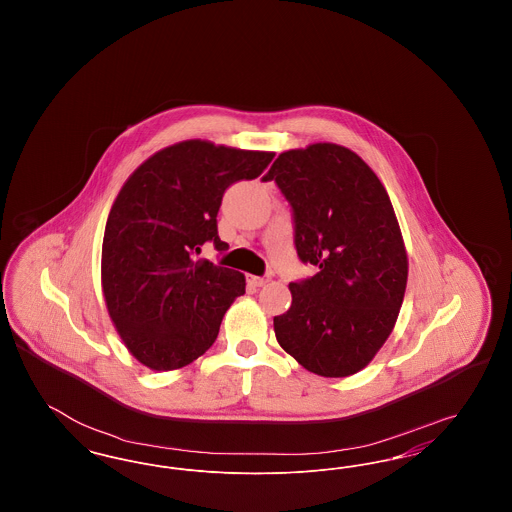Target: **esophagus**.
Returning <instances> with one entry per match:
<instances>
[{
	"instance_id": "34e87169",
	"label": "esophagus",
	"mask_w": 512,
	"mask_h": 512,
	"mask_svg": "<svg viewBox=\"0 0 512 512\" xmlns=\"http://www.w3.org/2000/svg\"><path fill=\"white\" fill-rule=\"evenodd\" d=\"M268 280H270V276H249V278H247L249 286H253V288H261V286H265Z\"/></svg>"
}]
</instances>
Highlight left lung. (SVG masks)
<instances>
[{
	"label": "left lung",
	"mask_w": 512,
	"mask_h": 512,
	"mask_svg": "<svg viewBox=\"0 0 512 512\" xmlns=\"http://www.w3.org/2000/svg\"><path fill=\"white\" fill-rule=\"evenodd\" d=\"M265 180L292 203L299 259L318 267L290 284L292 307L274 317L276 340L313 374H357L390 338L407 288L390 195L355 151L330 142L280 153Z\"/></svg>",
	"instance_id": "8db88e82"
}]
</instances>
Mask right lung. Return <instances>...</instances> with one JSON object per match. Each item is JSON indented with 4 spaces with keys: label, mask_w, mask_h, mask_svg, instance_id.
Listing matches in <instances>:
<instances>
[{
    "label": "right lung",
    "mask_w": 512,
    "mask_h": 512,
    "mask_svg": "<svg viewBox=\"0 0 512 512\" xmlns=\"http://www.w3.org/2000/svg\"><path fill=\"white\" fill-rule=\"evenodd\" d=\"M272 157L184 140L153 153L122 184L103 234L101 290L138 363L176 370L217 340L224 313L245 293V276L195 255L205 242L228 247L217 232L224 190L257 178Z\"/></svg>",
    "instance_id": "obj_1"
}]
</instances>
